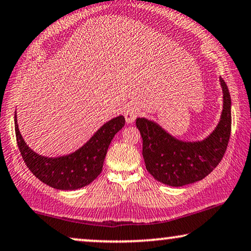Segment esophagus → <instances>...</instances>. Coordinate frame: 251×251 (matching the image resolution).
<instances>
[{"label":"esophagus","mask_w":251,"mask_h":251,"mask_svg":"<svg viewBox=\"0 0 251 251\" xmlns=\"http://www.w3.org/2000/svg\"><path fill=\"white\" fill-rule=\"evenodd\" d=\"M123 114H125L126 123H132L133 121H135V119L138 116L139 110L136 106H128V107H126Z\"/></svg>","instance_id":"obj_1"}]
</instances>
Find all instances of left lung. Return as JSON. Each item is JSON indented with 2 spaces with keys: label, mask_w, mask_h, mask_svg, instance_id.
Here are the masks:
<instances>
[{
  "label": "left lung",
  "mask_w": 251,
  "mask_h": 251,
  "mask_svg": "<svg viewBox=\"0 0 251 251\" xmlns=\"http://www.w3.org/2000/svg\"><path fill=\"white\" fill-rule=\"evenodd\" d=\"M224 109L219 125L201 142H182L146 119L136 120L143 138V157L146 169L155 180L172 187L194 183L207 176L225 154L230 137L232 114L230 94L220 77Z\"/></svg>",
  "instance_id": "obj_1"
}]
</instances>
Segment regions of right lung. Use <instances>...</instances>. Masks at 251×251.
I'll use <instances>...</instances> for the list:
<instances>
[{
  "instance_id": "1",
  "label": "right lung",
  "mask_w": 251,
  "mask_h": 251,
  "mask_svg": "<svg viewBox=\"0 0 251 251\" xmlns=\"http://www.w3.org/2000/svg\"><path fill=\"white\" fill-rule=\"evenodd\" d=\"M125 123L123 116L110 120L79 150L58 158L41 157L32 151L19 132L16 115L15 132L23 160L35 177L55 189L76 190L90 184L101 173L110 142Z\"/></svg>"
}]
</instances>
